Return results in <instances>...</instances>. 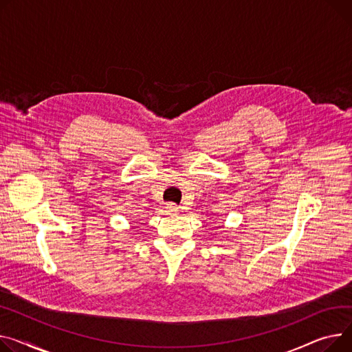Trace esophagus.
<instances>
[{
    "label": "esophagus",
    "mask_w": 352,
    "mask_h": 352,
    "mask_svg": "<svg viewBox=\"0 0 352 352\" xmlns=\"http://www.w3.org/2000/svg\"><path fill=\"white\" fill-rule=\"evenodd\" d=\"M166 209H167V212H168V214H175V212H178L179 206H178V205H175V204H173V202H170V204H167V205H166Z\"/></svg>",
    "instance_id": "obj_1"
}]
</instances>
